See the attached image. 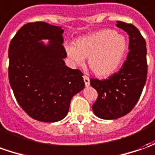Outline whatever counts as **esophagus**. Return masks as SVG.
Listing matches in <instances>:
<instances>
[{"label":"esophagus","mask_w":155,"mask_h":155,"mask_svg":"<svg viewBox=\"0 0 155 155\" xmlns=\"http://www.w3.org/2000/svg\"><path fill=\"white\" fill-rule=\"evenodd\" d=\"M83 80H84V82H85V85L86 86H90V79L89 77H87L86 75L83 76Z\"/></svg>","instance_id":"1"}]
</instances>
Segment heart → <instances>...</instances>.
Listing matches in <instances>:
<instances>
[{"label": "heart", "instance_id": "heart-1", "mask_svg": "<svg viewBox=\"0 0 155 155\" xmlns=\"http://www.w3.org/2000/svg\"><path fill=\"white\" fill-rule=\"evenodd\" d=\"M128 51L126 38L112 29H102L80 37L74 46L66 45L65 51L74 66H81L87 58L91 70L99 77H107L117 70Z\"/></svg>", "mask_w": 155, "mask_h": 155}]
</instances>
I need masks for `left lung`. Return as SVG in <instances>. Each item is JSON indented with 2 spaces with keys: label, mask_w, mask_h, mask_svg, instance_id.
<instances>
[{
  "label": "left lung",
  "mask_w": 155,
  "mask_h": 155,
  "mask_svg": "<svg viewBox=\"0 0 155 155\" xmlns=\"http://www.w3.org/2000/svg\"><path fill=\"white\" fill-rule=\"evenodd\" d=\"M116 26L129 35L128 55L117 73L107 80L91 79V86L98 97L92 105L93 113L100 119L115 120L134 108L147 80L146 41L133 25L117 21Z\"/></svg>",
  "instance_id": "left-lung-1"
}]
</instances>
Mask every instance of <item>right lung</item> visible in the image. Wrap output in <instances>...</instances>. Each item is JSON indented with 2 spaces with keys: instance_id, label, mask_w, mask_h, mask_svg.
Here are the masks:
<instances>
[{
  "instance_id": "obj_1",
  "label": "right lung",
  "mask_w": 155,
  "mask_h": 155,
  "mask_svg": "<svg viewBox=\"0 0 155 155\" xmlns=\"http://www.w3.org/2000/svg\"><path fill=\"white\" fill-rule=\"evenodd\" d=\"M64 29L35 22L21 27L8 49L9 82L21 108L41 122H57L85 87L83 74L65 65ZM47 39L48 44L43 40Z\"/></svg>"
}]
</instances>
